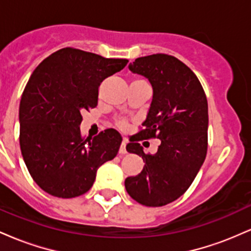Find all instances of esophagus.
Here are the masks:
<instances>
[{"label":"esophagus","mask_w":251,"mask_h":251,"mask_svg":"<svg viewBox=\"0 0 251 251\" xmlns=\"http://www.w3.org/2000/svg\"><path fill=\"white\" fill-rule=\"evenodd\" d=\"M119 153H120V154H125V153H127V151H126V140H124V142L122 143V145H120Z\"/></svg>","instance_id":"1"}]
</instances>
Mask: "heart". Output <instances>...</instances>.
Returning a JSON list of instances; mask_svg holds the SVG:
<instances>
[{
	"instance_id": "1",
	"label": "heart",
	"mask_w": 251,
	"mask_h": 251,
	"mask_svg": "<svg viewBox=\"0 0 251 251\" xmlns=\"http://www.w3.org/2000/svg\"><path fill=\"white\" fill-rule=\"evenodd\" d=\"M139 80H142V79H135V80H133V81H139ZM122 125H125V124H122Z\"/></svg>"
}]
</instances>
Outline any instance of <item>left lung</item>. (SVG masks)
Listing matches in <instances>:
<instances>
[{
  "label": "left lung",
  "mask_w": 251,
  "mask_h": 251,
  "mask_svg": "<svg viewBox=\"0 0 251 251\" xmlns=\"http://www.w3.org/2000/svg\"><path fill=\"white\" fill-rule=\"evenodd\" d=\"M128 70L145 76L153 89L144 128L126 145L143 158V171L125 179L127 194L146 206L179 198L197 176L208 150V101L200 80L185 63L166 54L135 59ZM157 137L154 155H145L139 140Z\"/></svg>",
  "instance_id": "1"
}]
</instances>
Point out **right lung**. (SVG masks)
I'll use <instances>...</instances> for the list:
<instances>
[{
    "label": "right lung",
    "mask_w": 251,
    "mask_h": 251,
    "mask_svg": "<svg viewBox=\"0 0 251 251\" xmlns=\"http://www.w3.org/2000/svg\"><path fill=\"white\" fill-rule=\"evenodd\" d=\"M127 62L62 48L33 72L20 102V148L43 191L59 198L83 195L98 169L117 155L123 139L116 129L85 140L80 124L82 112L97 107L100 83Z\"/></svg>",
    "instance_id": "right-lung-1"
}]
</instances>
